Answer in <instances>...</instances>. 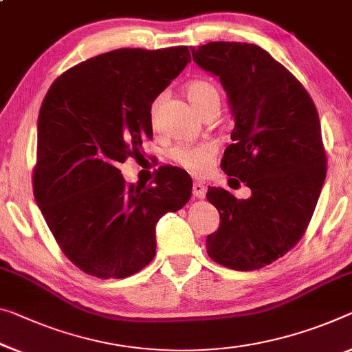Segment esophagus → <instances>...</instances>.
Masks as SVG:
<instances>
[{"instance_id": "esophagus-1", "label": "esophagus", "mask_w": 352, "mask_h": 352, "mask_svg": "<svg viewBox=\"0 0 352 352\" xmlns=\"http://www.w3.org/2000/svg\"><path fill=\"white\" fill-rule=\"evenodd\" d=\"M206 192H208V188H206V186H204V184L193 182L192 193H193L195 198H199V199L204 198V197H206Z\"/></svg>"}]
</instances>
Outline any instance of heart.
<instances>
[{
	"label": "heart",
	"instance_id": "heart-1",
	"mask_svg": "<svg viewBox=\"0 0 352 352\" xmlns=\"http://www.w3.org/2000/svg\"><path fill=\"white\" fill-rule=\"evenodd\" d=\"M187 99L190 100L195 110L203 113L208 107L220 104V96L217 88L208 80H192L186 86ZM160 99H155L151 105V116L154 118L157 111ZM217 155V144L210 142L195 144H177L170 151V157L177 166H181L192 175H204L212 165Z\"/></svg>",
	"mask_w": 352,
	"mask_h": 352
}]
</instances>
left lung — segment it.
<instances>
[{"mask_svg": "<svg viewBox=\"0 0 352 352\" xmlns=\"http://www.w3.org/2000/svg\"><path fill=\"white\" fill-rule=\"evenodd\" d=\"M190 50L220 80L234 118L221 170L252 190L237 199L208 188L220 214L208 255L234 270L261 269L288 253L310 223L327 166L320 116L299 80L261 47L209 42Z\"/></svg>", "mask_w": 352, "mask_h": 352, "instance_id": "obj_1", "label": "left lung"}]
</instances>
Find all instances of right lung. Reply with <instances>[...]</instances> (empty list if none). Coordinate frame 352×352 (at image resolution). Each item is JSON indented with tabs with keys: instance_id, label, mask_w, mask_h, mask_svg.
<instances>
[{
	"instance_id": "right-lung-1",
	"label": "right lung",
	"mask_w": 352,
	"mask_h": 352,
	"mask_svg": "<svg viewBox=\"0 0 352 352\" xmlns=\"http://www.w3.org/2000/svg\"><path fill=\"white\" fill-rule=\"evenodd\" d=\"M190 63L187 47L120 48L53 82L37 120L34 198L70 261L97 278H124L153 261L155 225L179 210L192 179L160 166L154 186L118 168L153 138L151 105Z\"/></svg>"
}]
</instances>
